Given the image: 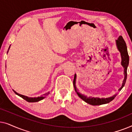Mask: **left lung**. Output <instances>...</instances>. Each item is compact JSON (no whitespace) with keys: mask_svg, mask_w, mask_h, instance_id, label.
Returning a JSON list of instances; mask_svg holds the SVG:
<instances>
[{"mask_svg":"<svg viewBox=\"0 0 132 132\" xmlns=\"http://www.w3.org/2000/svg\"><path fill=\"white\" fill-rule=\"evenodd\" d=\"M116 45L117 48H118L119 52H120L121 53V65L124 68V79L123 80V82H122L121 87L119 89V91H121L122 88L124 87L126 81V79H127V70L129 63V55H128L127 46H126V42L124 41L122 36H120V37H118V39L116 40ZM76 75L75 74V77H74L73 85L74 87H75V91L76 92L77 94L79 95V97H80L81 99H82V100L85 101L86 103H87L89 104H91V105L96 106L108 103L111 102L112 100H113V99L115 98V97L117 95V94H115L113 95V96L108 97V98H98V97H88L87 96H85V95H83L80 93H79L78 89H77L76 86Z\"/></svg>","mask_w":132,"mask_h":132,"instance_id":"1","label":"left lung"}]
</instances>
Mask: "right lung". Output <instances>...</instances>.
Listing matches in <instances>:
<instances>
[{
    "label": "right lung",
    "instance_id": "1",
    "mask_svg": "<svg viewBox=\"0 0 132 132\" xmlns=\"http://www.w3.org/2000/svg\"><path fill=\"white\" fill-rule=\"evenodd\" d=\"M10 47H9V49H10ZM8 49V50H9ZM14 93H15L16 94L19 95V96L21 97V98H23L24 100H25L27 102H39V101H40L41 100H43V99H44L45 97H46L47 95H48V94L50 93L49 92H48V93H47L46 94H43L42 96L41 97H27V96H25V95H21V94H20L17 93V92H15L14 90H13Z\"/></svg>",
    "mask_w": 132,
    "mask_h": 132
}]
</instances>
